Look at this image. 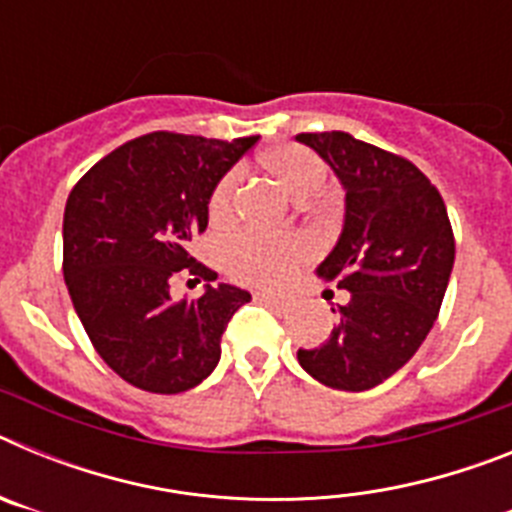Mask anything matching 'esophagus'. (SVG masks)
I'll return each mask as SVG.
<instances>
[{
	"mask_svg": "<svg viewBox=\"0 0 512 512\" xmlns=\"http://www.w3.org/2000/svg\"><path fill=\"white\" fill-rule=\"evenodd\" d=\"M253 300L261 302V305L274 307V310H284V307H287V302H284L282 297L271 295V292H256V295H253Z\"/></svg>",
	"mask_w": 512,
	"mask_h": 512,
	"instance_id": "esophagus-1",
	"label": "esophagus"
}]
</instances>
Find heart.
Segmentation results:
<instances>
[{
	"instance_id": "b5f03b06",
	"label": "heart",
	"mask_w": 512,
	"mask_h": 512,
	"mask_svg": "<svg viewBox=\"0 0 512 512\" xmlns=\"http://www.w3.org/2000/svg\"><path fill=\"white\" fill-rule=\"evenodd\" d=\"M266 169L295 194L310 197L328 179L323 158L300 146H274L261 156ZM241 171L230 169L217 179L207 200V217L215 228H228L238 215ZM315 256V241L310 235H266L243 230L223 243V266L235 282L253 287H284L300 266Z\"/></svg>"
}]
</instances>
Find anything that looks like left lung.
<instances>
[{
    "label": "left lung",
    "mask_w": 512,
    "mask_h": 512,
    "mask_svg": "<svg viewBox=\"0 0 512 512\" xmlns=\"http://www.w3.org/2000/svg\"><path fill=\"white\" fill-rule=\"evenodd\" d=\"M346 187L341 241L320 277L351 292L318 348H300L307 374L336 390H372L408 364L438 318L456 241L443 197L405 156L354 135L300 133Z\"/></svg>",
    "instance_id": "1"
}]
</instances>
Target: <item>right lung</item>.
Returning a JSON list of instances; mask_svg holds the SVG:
<instances>
[{
  "mask_svg": "<svg viewBox=\"0 0 512 512\" xmlns=\"http://www.w3.org/2000/svg\"><path fill=\"white\" fill-rule=\"evenodd\" d=\"M156 130L122 143L74 184L63 212V279L94 351L138 390H192L220 361V338L251 300L230 284L174 302L171 282H212L189 256L217 179L256 143Z\"/></svg>",
  "mask_w": 512,
  "mask_h": 512,
  "instance_id": "obj_1",
  "label": "right lung"
}]
</instances>
